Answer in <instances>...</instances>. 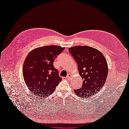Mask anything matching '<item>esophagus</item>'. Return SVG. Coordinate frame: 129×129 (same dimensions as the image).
Segmentation results:
<instances>
[{"label": "esophagus", "instance_id": "1", "mask_svg": "<svg viewBox=\"0 0 129 129\" xmlns=\"http://www.w3.org/2000/svg\"><path fill=\"white\" fill-rule=\"evenodd\" d=\"M71 77H72V75H71L70 73H68V74L67 75V76L66 78L68 80H70L71 78Z\"/></svg>", "mask_w": 129, "mask_h": 129}]
</instances>
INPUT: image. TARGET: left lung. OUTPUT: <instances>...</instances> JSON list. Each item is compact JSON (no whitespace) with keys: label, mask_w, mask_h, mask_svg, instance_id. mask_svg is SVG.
Instances as JSON below:
<instances>
[{"label":"left lung","mask_w":129,"mask_h":129,"mask_svg":"<svg viewBox=\"0 0 129 129\" xmlns=\"http://www.w3.org/2000/svg\"><path fill=\"white\" fill-rule=\"evenodd\" d=\"M68 49L83 80L82 88L75 89V93L83 98L95 94L104 85L108 74V64L103 54L88 46H76Z\"/></svg>","instance_id":"left-lung-1"}]
</instances>
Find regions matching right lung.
Wrapping results in <instances>:
<instances>
[{
    "instance_id": "right-lung-1",
    "label": "right lung",
    "mask_w": 129,
    "mask_h": 129,
    "mask_svg": "<svg viewBox=\"0 0 129 129\" xmlns=\"http://www.w3.org/2000/svg\"><path fill=\"white\" fill-rule=\"evenodd\" d=\"M64 49L49 45L35 48L28 54L23 65V76L27 87L35 96H49L62 80L53 63Z\"/></svg>"
}]
</instances>
